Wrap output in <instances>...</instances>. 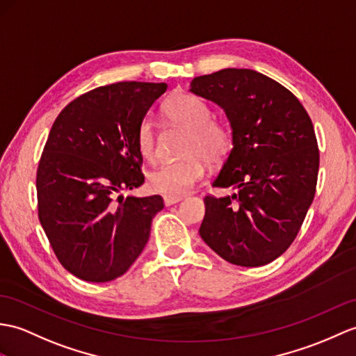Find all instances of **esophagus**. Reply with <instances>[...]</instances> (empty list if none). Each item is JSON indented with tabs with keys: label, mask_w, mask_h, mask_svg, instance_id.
<instances>
[{
	"label": "esophagus",
	"mask_w": 356,
	"mask_h": 356,
	"mask_svg": "<svg viewBox=\"0 0 356 356\" xmlns=\"http://www.w3.org/2000/svg\"><path fill=\"white\" fill-rule=\"evenodd\" d=\"M181 200L180 195H163V203L165 206H171V204H176Z\"/></svg>",
	"instance_id": "1"
}]
</instances>
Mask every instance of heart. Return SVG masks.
<instances>
[{
  "label": "heart",
  "instance_id": "obj_1",
  "mask_svg": "<svg viewBox=\"0 0 356 356\" xmlns=\"http://www.w3.org/2000/svg\"><path fill=\"white\" fill-rule=\"evenodd\" d=\"M167 118L188 130L184 144L186 156L176 161L161 163L148 175V185L154 193L165 195H184L200 181L206 175V159L218 161L225 156L232 135L227 126L213 121L208 103L193 94H176L163 103ZM136 148L147 161L156 158V131L152 120L144 118L136 130Z\"/></svg>",
  "mask_w": 356,
  "mask_h": 356
}]
</instances>
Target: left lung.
<instances>
[{
    "instance_id": "1",
    "label": "left lung",
    "mask_w": 356,
    "mask_h": 356,
    "mask_svg": "<svg viewBox=\"0 0 356 356\" xmlns=\"http://www.w3.org/2000/svg\"><path fill=\"white\" fill-rule=\"evenodd\" d=\"M189 92L221 107L232 150L212 186L232 188L204 197L200 236L222 259L261 267L291 245L314 200L318 147L300 102L253 70L226 68L195 77Z\"/></svg>"
}]
</instances>
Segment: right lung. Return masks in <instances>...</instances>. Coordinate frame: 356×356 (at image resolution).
Returning <instances> with one entry per match:
<instances>
[{"mask_svg":"<svg viewBox=\"0 0 356 356\" xmlns=\"http://www.w3.org/2000/svg\"><path fill=\"white\" fill-rule=\"evenodd\" d=\"M167 83L120 81L71 102L56 118L39 162V221L62 266L86 282L126 273L150 238L161 195L144 184L136 130Z\"/></svg>","mask_w":356,"mask_h":356,"instance_id":"right-lung-1","label":"right lung"}]
</instances>
